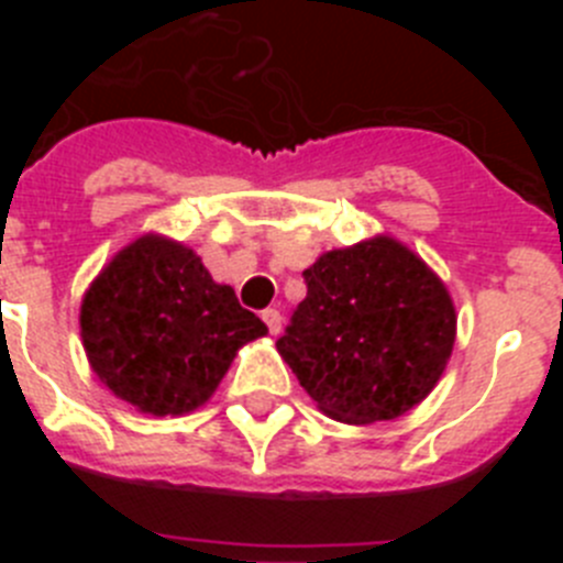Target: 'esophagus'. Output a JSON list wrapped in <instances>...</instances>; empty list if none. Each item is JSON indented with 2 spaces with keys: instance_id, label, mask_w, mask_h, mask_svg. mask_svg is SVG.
<instances>
[{
  "instance_id": "1",
  "label": "esophagus",
  "mask_w": 563,
  "mask_h": 563,
  "mask_svg": "<svg viewBox=\"0 0 563 563\" xmlns=\"http://www.w3.org/2000/svg\"><path fill=\"white\" fill-rule=\"evenodd\" d=\"M262 318H265L267 330H271L273 335H278V332H282V312H278L276 307H267V310L262 312Z\"/></svg>"
}]
</instances>
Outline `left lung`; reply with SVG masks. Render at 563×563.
Listing matches in <instances>:
<instances>
[{"instance_id": "8db88e82", "label": "left lung", "mask_w": 563, "mask_h": 563, "mask_svg": "<svg viewBox=\"0 0 563 563\" xmlns=\"http://www.w3.org/2000/svg\"><path fill=\"white\" fill-rule=\"evenodd\" d=\"M305 285L276 350L318 409L369 426L429 397L454 350L456 312L420 256L375 236L318 256Z\"/></svg>"}]
</instances>
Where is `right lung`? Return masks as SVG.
Here are the masks:
<instances>
[{"label":"right lung","mask_w":563,"mask_h":563,"mask_svg":"<svg viewBox=\"0 0 563 563\" xmlns=\"http://www.w3.org/2000/svg\"><path fill=\"white\" fill-rule=\"evenodd\" d=\"M262 318L217 285L191 247L148 233L98 273L81 301V341L103 386L146 415H186L217 391Z\"/></svg>","instance_id":"obj_1"}]
</instances>
